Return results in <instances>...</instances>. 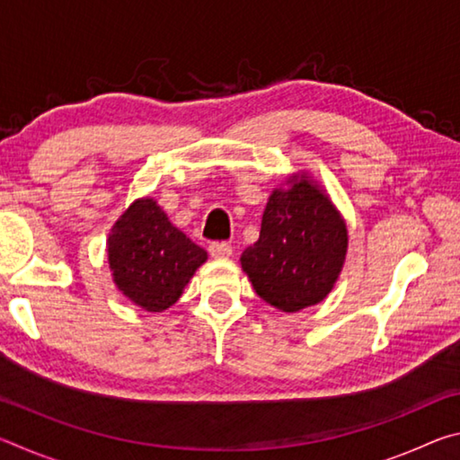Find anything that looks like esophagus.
<instances>
[{
  "instance_id": "34e87169",
  "label": "esophagus",
  "mask_w": 460,
  "mask_h": 460,
  "mask_svg": "<svg viewBox=\"0 0 460 460\" xmlns=\"http://www.w3.org/2000/svg\"><path fill=\"white\" fill-rule=\"evenodd\" d=\"M208 253L217 260H223V258H229L233 253V247L227 243V241H213V243L208 245Z\"/></svg>"
}]
</instances>
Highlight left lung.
<instances>
[{
	"label": "left lung",
	"instance_id": "1",
	"mask_svg": "<svg viewBox=\"0 0 460 460\" xmlns=\"http://www.w3.org/2000/svg\"><path fill=\"white\" fill-rule=\"evenodd\" d=\"M276 189L261 217L260 239L241 253L253 290L282 313L318 305L332 290L347 255V225L306 174Z\"/></svg>",
	"mask_w": 460,
	"mask_h": 460
}]
</instances>
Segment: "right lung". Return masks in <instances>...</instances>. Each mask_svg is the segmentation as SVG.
Masks as SVG:
<instances>
[{
	"mask_svg": "<svg viewBox=\"0 0 460 460\" xmlns=\"http://www.w3.org/2000/svg\"><path fill=\"white\" fill-rule=\"evenodd\" d=\"M109 268L123 296L147 313L181 298L207 252L176 229L154 199L131 202L107 239Z\"/></svg>",
	"mask_w": 460,
	"mask_h": 460,
	"instance_id": "1",
	"label": "right lung"
}]
</instances>
